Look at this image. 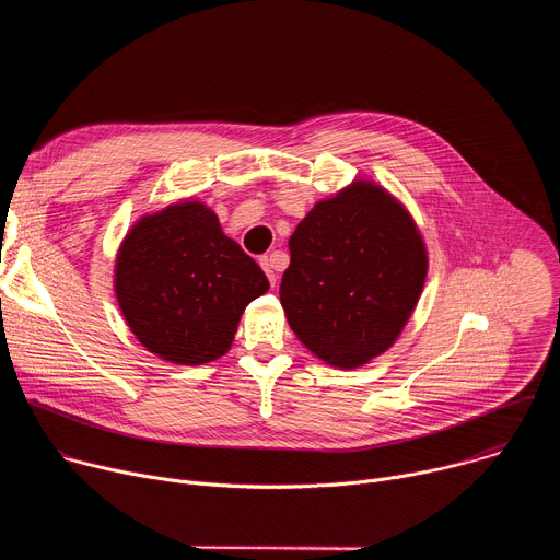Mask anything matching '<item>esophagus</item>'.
I'll use <instances>...</instances> for the list:
<instances>
[{
	"instance_id": "obj_1",
	"label": "esophagus",
	"mask_w": 560,
	"mask_h": 560,
	"mask_svg": "<svg viewBox=\"0 0 560 560\" xmlns=\"http://www.w3.org/2000/svg\"><path fill=\"white\" fill-rule=\"evenodd\" d=\"M279 264H281V255H270V257H264V259H261V268H264V272L268 275V279H270L272 285L277 283Z\"/></svg>"
}]
</instances>
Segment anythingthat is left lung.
I'll return each instance as SVG.
<instances>
[{
	"instance_id": "1",
	"label": "left lung",
	"mask_w": 560,
	"mask_h": 560,
	"mask_svg": "<svg viewBox=\"0 0 560 560\" xmlns=\"http://www.w3.org/2000/svg\"><path fill=\"white\" fill-rule=\"evenodd\" d=\"M288 246L279 296L310 352L350 370L401 335L425 283L428 253L415 219L385 188L352 182L318 201Z\"/></svg>"
}]
</instances>
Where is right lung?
<instances>
[{
	"label": "right lung",
	"mask_w": 560,
	"mask_h": 560,
	"mask_svg": "<svg viewBox=\"0 0 560 560\" xmlns=\"http://www.w3.org/2000/svg\"><path fill=\"white\" fill-rule=\"evenodd\" d=\"M268 288L257 261L199 201L141 217L115 266L117 303L132 335L152 354L182 365L223 357L246 305Z\"/></svg>",
	"instance_id": "right-lung-1"
}]
</instances>
